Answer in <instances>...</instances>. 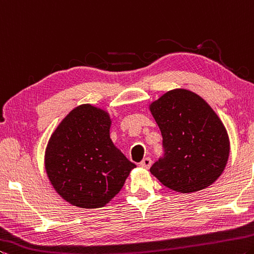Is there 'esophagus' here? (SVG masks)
Returning <instances> with one entry per match:
<instances>
[{
  "instance_id": "34e87169",
  "label": "esophagus",
  "mask_w": 254,
  "mask_h": 254,
  "mask_svg": "<svg viewBox=\"0 0 254 254\" xmlns=\"http://www.w3.org/2000/svg\"><path fill=\"white\" fill-rule=\"evenodd\" d=\"M152 165V160L149 157H145L143 161L139 163V166L143 169H149V166Z\"/></svg>"
}]
</instances>
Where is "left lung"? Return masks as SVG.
I'll use <instances>...</instances> for the list:
<instances>
[{"mask_svg":"<svg viewBox=\"0 0 254 254\" xmlns=\"http://www.w3.org/2000/svg\"><path fill=\"white\" fill-rule=\"evenodd\" d=\"M163 137L164 154L149 171L165 187L182 193L205 189L217 180L230 155L221 119L198 94L166 92L149 106Z\"/></svg>","mask_w":254,"mask_h":254,"instance_id":"obj_1","label":"left lung"}]
</instances>
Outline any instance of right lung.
Listing matches in <instances>:
<instances>
[{
    "label": "right lung",
    "mask_w": 254,
    "mask_h": 254,
    "mask_svg": "<svg viewBox=\"0 0 254 254\" xmlns=\"http://www.w3.org/2000/svg\"><path fill=\"white\" fill-rule=\"evenodd\" d=\"M110 125L108 112L82 105L66 116L49 139L46 172L58 194L73 206H106L136 168L112 143Z\"/></svg>",
    "instance_id": "add662e5"
}]
</instances>
